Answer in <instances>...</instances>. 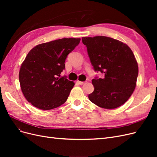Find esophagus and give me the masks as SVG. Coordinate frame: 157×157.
<instances>
[{
	"mask_svg": "<svg viewBox=\"0 0 157 157\" xmlns=\"http://www.w3.org/2000/svg\"><path fill=\"white\" fill-rule=\"evenodd\" d=\"M77 82H78L79 84L82 85V84H84L86 83V81H85V82H82V81H77Z\"/></svg>",
	"mask_w": 157,
	"mask_h": 157,
	"instance_id": "obj_1",
	"label": "esophagus"
}]
</instances>
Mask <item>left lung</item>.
<instances>
[{
	"instance_id": "1",
	"label": "left lung",
	"mask_w": 157,
	"mask_h": 157,
	"mask_svg": "<svg viewBox=\"0 0 157 157\" xmlns=\"http://www.w3.org/2000/svg\"><path fill=\"white\" fill-rule=\"evenodd\" d=\"M94 69L103 77L92 80L94 90L88 95L90 101L107 109L123 105L136 88L138 65L127 44L113 38L97 36L82 37Z\"/></svg>"
}]
</instances>
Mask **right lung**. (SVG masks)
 I'll return each instance as SVG.
<instances>
[{"mask_svg":"<svg viewBox=\"0 0 157 157\" xmlns=\"http://www.w3.org/2000/svg\"><path fill=\"white\" fill-rule=\"evenodd\" d=\"M80 39H64L34 47L22 63L20 73L21 91L27 100L42 110L58 107L69 96L75 83L60 77L67 55L79 44Z\"/></svg>","mask_w":157,"mask_h":157,"instance_id":"right-lung-1","label":"right lung"}]
</instances>
